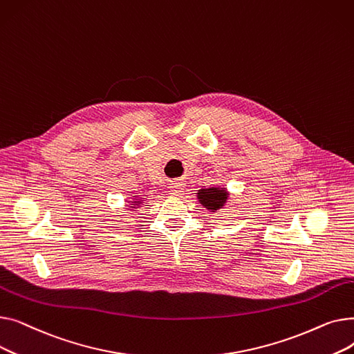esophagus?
Returning <instances> with one entry per match:
<instances>
[{
    "instance_id": "esophagus-1",
    "label": "esophagus",
    "mask_w": 354,
    "mask_h": 354,
    "mask_svg": "<svg viewBox=\"0 0 354 354\" xmlns=\"http://www.w3.org/2000/svg\"><path fill=\"white\" fill-rule=\"evenodd\" d=\"M182 191H183V185L180 182H175V183H172L171 187H169V192L172 195H179Z\"/></svg>"
}]
</instances>
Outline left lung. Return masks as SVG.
I'll use <instances>...</instances> for the list:
<instances>
[{"instance_id":"left-lung-1","label":"left lung","mask_w":354,"mask_h":354,"mask_svg":"<svg viewBox=\"0 0 354 354\" xmlns=\"http://www.w3.org/2000/svg\"><path fill=\"white\" fill-rule=\"evenodd\" d=\"M227 188H203L198 191V199L203 208H207L211 212H216L218 209L224 208L228 201Z\"/></svg>"}]
</instances>
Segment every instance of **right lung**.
<instances>
[{
    "label": "right lung",
    "mask_w": 354,
    "mask_h": 354,
    "mask_svg": "<svg viewBox=\"0 0 354 354\" xmlns=\"http://www.w3.org/2000/svg\"><path fill=\"white\" fill-rule=\"evenodd\" d=\"M140 205H143V198H135L130 202V208H139Z\"/></svg>",
    "instance_id": "right-lung-1"
}]
</instances>
